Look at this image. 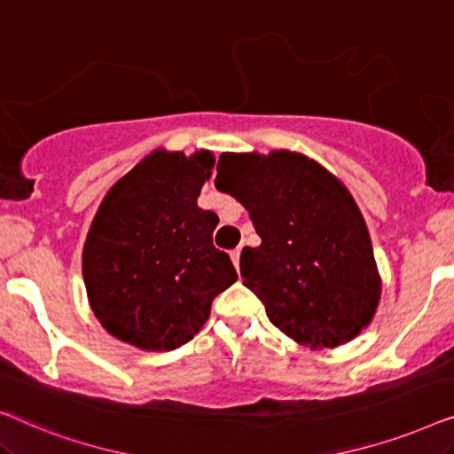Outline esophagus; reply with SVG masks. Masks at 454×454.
I'll return each mask as SVG.
<instances>
[{
    "mask_svg": "<svg viewBox=\"0 0 454 454\" xmlns=\"http://www.w3.org/2000/svg\"><path fill=\"white\" fill-rule=\"evenodd\" d=\"M229 256H231L233 266H235V269H238V266H239V256H241V247H235V250H231V254H229Z\"/></svg>",
    "mask_w": 454,
    "mask_h": 454,
    "instance_id": "1",
    "label": "esophagus"
}]
</instances>
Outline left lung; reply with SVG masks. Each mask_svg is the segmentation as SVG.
Returning <instances> with one entry per match:
<instances>
[{"mask_svg": "<svg viewBox=\"0 0 454 454\" xmlns=\"http://www.w3.org/2000/svg\"><path fill=\"white\" fill-rule=\"evenodd\" d=\"M216 190L244 204L258 247H244V285L297 343L343 345L370 325L380 301L368 227L349 190L300 153H223Z\"/></svg>", "mask_w": 454, "mask_h": 454, "instance_id": "8db88e82", "label": "left lung"}]
</instances>
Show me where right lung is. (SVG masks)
I'll return each instance as SVG.
<instances>
[{"label": "right lung", "instance_id": "1", "mask_svg": "<svg viewBox=\"0 0 454 454\" xmlns=\"http://www.w3.org/2000/svg\"><path fill=\"white\" fill-rule=\"evenodd\" d=\"M213 153L154 151L103 198L82 252L86 294L107 333L145 351L182 347L210 303L238 281L213 246L215 213L198 207Z\"/></svg>", "mask_w": 454, "mask_h": 454}]
</instances>
